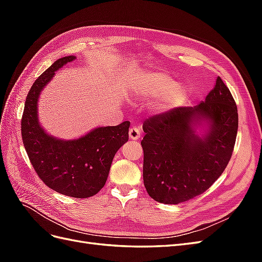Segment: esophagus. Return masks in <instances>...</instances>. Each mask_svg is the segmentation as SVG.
<instances>
[{
	"mask_svg": "<svg viewBox=\"0 0 262 262\" xmlns=\"http://www.w3.org/2000/svg\"><path fill=\"white\" fill-rule=\"evenodd\" d=\"M129 137H130L131 140H134V141L139 140L141 138L140 129L137 128V126H133V128H131L130 131H129Z\"/></svg>",
	"mask_w": 262,
	"mask_h": 262,
	"instance_id": "34e87169",
	"label": "esophagus"
}]
</instances>
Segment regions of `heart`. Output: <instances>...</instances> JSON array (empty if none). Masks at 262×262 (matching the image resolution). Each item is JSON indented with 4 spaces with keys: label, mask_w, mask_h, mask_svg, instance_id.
Returning a JSON list of instances; mask_svg holds the SVG:
<instances>
[{
    "label": "heart",
    "mask_w": 262,
    "mask_h": 262,
    "mask_svg": "<svg viewBox=\"0 0 262 262\" xmlns=\"http://www.w3.org/2000/svg\"><path fill=\"white\" fill-rule=\"evenodd\" d=\"M134 91L142 97H164L162 104L163 112H167L184 104L188 97L185 86L177 84L172 77L161 72H150L144 74L134 83Z\"/></svg>",
    "instance_id": "b5f03b06"
}]
</instances>
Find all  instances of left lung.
<instances>
[{
	"instance_id": "left-lung-1",
	"label": "left lung",
	"mask_w": 262,
	"mask_h": 262,
	"mask_svg": "<svg viewBox=\"0 0 262 262\" xmlns=\"http://www.w3.org/2000/svg\"><path fill=\"white\" fill-rule=\"evenodd\" d=\"M237 129V106L220 76L198 106L175 108L146 120L141 144L148 195L178 204L203 193L231 160Z\"/></svg>"
}]
</instances>
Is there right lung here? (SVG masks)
<instances>
[{
  "label": "right lung",
  "instance_id": "right-lung-1",
  "mask_svg": "<svg viewBox=\"0 0 262 262\" xmlns=\"http://www.w3.org/2000/svg\"><path fill=\"white\" fill-rule=\"evenodd\" d=\"M75 59L69 55L57 60L31 86L21 118V137L39 178L54 191L83 199L105 186L116 153L129 140L130 122L94 128L73 140L46 132L38 118L39 96L55 72Z\"/></svg>",
  "mask_w": 262,
  "mask_h": 262
}]
</instances>
